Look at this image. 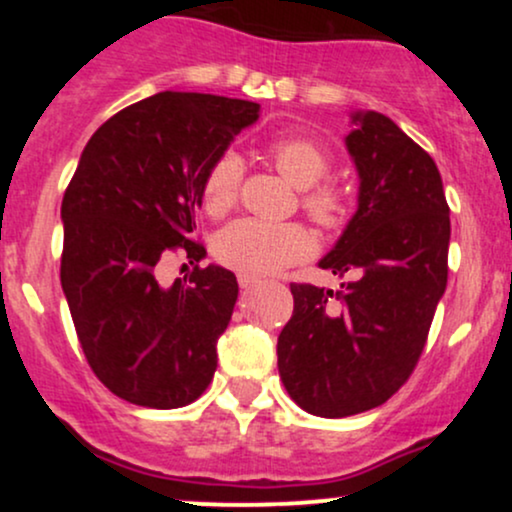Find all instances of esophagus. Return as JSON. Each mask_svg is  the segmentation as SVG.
Instances as JSON below:
<instances>
[{"label": "esophagus", "mask_w": 512, "mask_h": 512, "mask_svg": "<svg viewBox=\"0 0 512 512\" xmlns=\"http://www.w3.org/2000/svg\"><path fill=\"white\" fill-rule=\"evenodd\" d=\"M238 284L243 291H250L260 284V279H255V276H248V274H238Z\"/></svg>", "instance_id": "1"}]
</instances>
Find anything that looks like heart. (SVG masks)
Listing matches in <instances>:
<instances>
[{"label":"heart","mask_w":512,"mask_h":512,"mask_svg":"<svg viewBox=\"0 0 512 512\" xmlns=\"http://www.w3.org/2000/svg\"><path fill=\"white\" fill-rule=\"evenodd\" d=\"M267 158L286 180L301 187V209L322 228H334L346 216V195L327 182L330 154L308 137H281L267 144ZM240 190V161L236 154H221L202 175V207L211 216L226 214ZM313 243L298 223H269L238 219L221 228L214 238V255L223 267L248 276H267L301 262Z\"/></svg>","instance_id":"b5f03b06"}]
</instances>
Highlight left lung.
Returning <instances> with one entry per match:
<instances>
[{
  "instance_id": "8db88e82",
  "label": "left lung",
  "mask_w": 512,
  "mask_h": 512,
  "mask_svg": "<svg viewBox=\"0 0 512 512\" xmlns=\"http://www.w3.org/2000/svg\"><path fill=\"white\" fill-rule=\"evenodd\" d=\"M346 149L358 209L322 269L342 291L291 284L293 315L279 334V375L298 407L325 419L387 402L424 351L448 284L450 207L431 156L390 117L354 115Z\"/></svg>"
}]
</instances>
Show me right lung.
Here are the masks:
<instances>
[{
  "label": "right lung",
  "instance_id": "1",
  "mask_svg": "<svg viewBox=\"0 0 512 512\" xmlns=\"http://www.w3.org/2000/svg\"><path fill=\"white\" fill-rule=\"evenodd\" d=\"M260 105L163 91L127 105L88 139L62 199V291L96 378L139 407L178 409L207 390L238 281L198 267L157 284L170 251L196 263L202 175Z\"/></svg>",
  "mask_w": 512,
  "mask_h": 512
}]
</instances>
